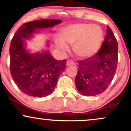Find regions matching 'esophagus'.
Returning a JSON list of instances; mask_svg holds the SVG:
<instances>
[{"label": "esophagus", "instance_id": "1", "mask_svg": "<svg viewBox=\"0 0 131 131\" xmlns=\"http://www.w3.org/2000/svg\"><path fill=\"white\" fill-rule=\"evenodd\" d=\"M75 63H74V61H73L72 60H67V65L68 67V66H70V65H74Z\"/></svg>", "mask_w": 131, "mask_h": 131}]
</instances>
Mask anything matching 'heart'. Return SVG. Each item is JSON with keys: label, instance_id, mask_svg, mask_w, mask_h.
<instances>
[{"label": "heart", "instance_id": "heart-1", "mask_svg": "<svg viewBox=\"0 0 131 131\" xmlns=\"http://www.w3.org/2000/svg\"><path fill=\"white\" fill-rule=\"evenodd\" d=\"M59 37L55 38L57 47L67 50V43L73 45V50L81 58L92 57L100 49L103 41V32L98 25L77 23L64 27L60 32Z\"/></svg>", "mask_w": 131, "mask_h": 131}]
</instances>
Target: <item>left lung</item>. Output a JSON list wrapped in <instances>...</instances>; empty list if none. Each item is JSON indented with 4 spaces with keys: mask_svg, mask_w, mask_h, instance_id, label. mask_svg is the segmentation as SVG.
Segmentation results:
<instances>
[{
    "mask_svg": "<svg viewBox=\"0 0 131 131\" xmlns=\"http://www.w3.org/2000/svg\"><path fill=\"white\" fill-rule=\"evenodd\" d=\"M118 45L108 26L106 35L99 52L92 57L78 61L75 84L84 95L94 96L104 92L113 79L118 64Z\"/></svg>",
    "mask_w": 131,
    "mask_h": 131,
    "instance_id": "obj_1",
    "label": "left lung"
}]
</instances>
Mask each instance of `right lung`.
Returning a JSON list of instances; mask_svg holds the SVG:
<instances>
[{
  "label": "right lung",
  "mask_w": 131,
  "mask_h": 131,
  "mask_svg": "<svg viewBox=\"0 0 131 131\" xmlns=\"http://www.w3.org/2000/svg\"><path fill=\"white\" fill-rule=\"evenodd\" d=\"M60 19H40L23 24L15 33L10 46V71L18 88L32 97H43L50 94L67 60H55L47 52L31 54L25 49V40L37 29L50 28L60 23Z\"/></svg>",
  "instance_id": "obj_1"
}]
</instances>
